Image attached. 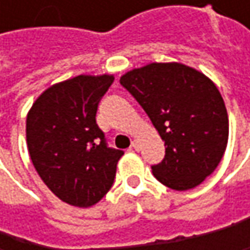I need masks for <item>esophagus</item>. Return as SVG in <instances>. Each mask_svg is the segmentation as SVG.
Masks as SVG:
<instances>
[{
	"instance_id": "esophagus-1",
	"label": "esophagus",
	"mask_w": 250,
	"mask_h": 250,
	"mask_svg": "<svg viewBox=\"0 0 250 250\" xmlns=\"http://www.w3.org/2000/svg\"><path fill=\"white\" fill-rule=\"evenodd\" d=\"M131 147H133L134 150H139V147H140V143H139V140H133V142H131Z\"/></svg>"
}]
</instances>
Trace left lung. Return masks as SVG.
<instances>
[{"instance_id":"obj_1","label":"left lung","mask_w":250,"mask_h":250,"mask_svg":"<svg viewBox=\"0 0 250 250\" xmlns=\"http://www.w3.org/2000/svg\"><path fill=\"white\" fill-rule=\"evenodd\" d=\"M165 142V158L153 165L164 185L185 191L214 172L225 155L229 117L211 79L182 63H149L120 78Z\"/></svg>"}]
</instances>
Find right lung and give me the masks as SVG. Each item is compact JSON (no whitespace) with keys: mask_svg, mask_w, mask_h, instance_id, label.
<instances>
[{"mask_svg":"<svg viewBox=\"0 0 250 250\" xmlns=\"http://www.w3.org/2000/svg\"><path fill=\"white\" fill-rule=\"evenodd\" d=\"M113 81V75H78L55 83L27 114V147L37 174L75 207H91L108 192L125 153L108 147L95 120Z\"/></svg>","mask_w":250,"mask_h":250,"instance_id":"add662e5","label":"right lung"}]
</instances>
